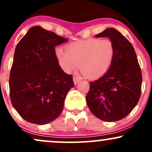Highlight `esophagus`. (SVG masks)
Masks as SVG:
<instances>
[{
    "mask_svg": "<svg viewBox=\"0 0 152 152\" xmlns=\"http://www.w3.org/2000/svg\"><path fill=\"white\" fill-rule=\"evenodd\" d=\"M73 80H74V84H75V85L77 84V83H78V82L80 81V79H79V78H77V77H75V76H74V78H73Z\"/></svg>",
    "mask_w": 152,
    "mask_h": 152,
    "instance_id": "obj_1",
    "label": "esophagus"
}]
</instances>
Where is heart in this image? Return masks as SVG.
I'll list each match as a JSON object with an SVG mask.
<instances>
[{"label":"heart","instance_id":"b5f03b06","mask_svg":"<svg viewBox=\"0 0 152 152\" xmlns=\"http://www.w3.org/2000/svg\"><path fill=\"white\" fill-rule=\"evenodd\" d=\"M55 54L65 72L71 73L80 66L83 75L96 78L109 70L114 58L115 47L109 38H90L69 43L66 49L57 47Z\"/></svg>","mask_w":152,"mask_h":152}]
</instances>
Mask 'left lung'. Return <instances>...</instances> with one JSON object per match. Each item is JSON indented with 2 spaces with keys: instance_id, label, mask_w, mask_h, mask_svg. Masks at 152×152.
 <instances>
[{
  "instance_id": "8db88e82",
  "label": "left lung",
  "mask_w": 152,
  "mask_h": 152,
  "mask_svg": "<svg viewBox=\"0 0 152 152\" xmlns=\"http://www.w3.org/2000/svg\"><path fill=\"white\" fill-rule=\"evenodd\" d=\"M95 36L109 38L114 43L115 55L109 70L90 82L87 105L99 119L118 121L126 117L139 102L142 71L133 46L119 31L109 28Z\"/></svg>"
}]
</instances>
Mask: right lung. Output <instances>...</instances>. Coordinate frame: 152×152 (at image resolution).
Instances as JSON below:
<instances>
[{"label":"right lung","mask_w":152,"mask_h":152,"mask_svg":"<svg viewBox=\"0 0 152 152\" xmlns=\"http://www.w3.org/2000/svg\"><path fill=\"white\" fill-rule=\"evenodd\" d=\"M66 41L36 26L17 44L10 69V97L26 121L44 125L62 112L66 95L74 83L72 76L59 66L55 47Z\"/></svg>","instance_id":"obj_1"}]
</instances>
